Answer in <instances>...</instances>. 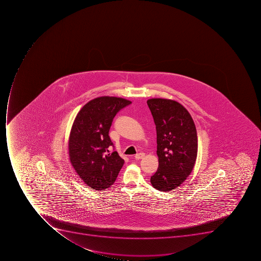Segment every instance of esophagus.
I'll return each mask as SVG.
<instances>
[{"label": "esophagus", "instance_id": "1", "mask_svg": "<svg viewBox=\"0 0 261 261\" xmlns=\"http://www.w3.org/2000/svg\"><path fill=\"white\" fill-rule=\"evenodd\" d=\"M144 152H140V153L136 154V156H135V158L137 159V160H140L141 158H144Z\"/></svg>", "mask_w": 261, "mask_h": 261}]
</instances>
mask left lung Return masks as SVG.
I'll list each match as a JSON object with an SVG mask.
<instances>
[{
    "label": "left lung",
    "instance_id": "obj_1",
    "mask_svg": "<svg viewBox=\"0 0 261 261\" xmlns=\"http://www.w3.org/2000/svg\"><path fill=\"white\" fill-rule=\"evenodd\" d=\"M156 129L158 169L150 182L159 191L179 187L191 174L197 155L195 124L187 109L176 101H147Z\"/></svg>",
    "mask_w": 261,
    "mask_h": 261
}]
</instances>
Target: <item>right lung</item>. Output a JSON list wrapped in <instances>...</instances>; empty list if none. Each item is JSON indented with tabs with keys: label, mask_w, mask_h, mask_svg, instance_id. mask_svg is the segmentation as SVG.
Segmentation results:
<instances>
[{
	"label": "right lung",
	"mask_w": 261,
	"mask_h": 261,
	"mask_svg": "<svg viewBox=\"0 0 261 261\" xmlns=\"http://www.w3.org/2000/svg\"><path fill=\"white\" fill-rule=\"evenodd\" d=\"M130 103L118 97H98L85 105L74 120L68 140L70 162L91 189L110 187L123 166L117 152H109L113 144L109 132L116 114Z\"/></svg>",
	"instance_id": "obj_1"
}]
</instances>
